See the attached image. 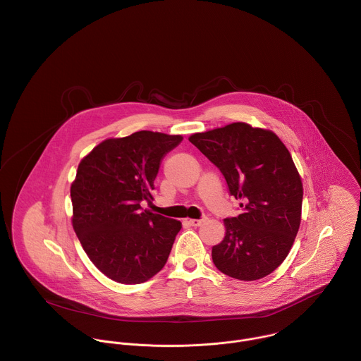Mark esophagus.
I'll list each match as a JSON object with an SVG mask.
<instances>
[{"label":"esophagus","mask_w":361,"mask_h":361,"mask_svg":"<svg viewBox=\"0 0 361 361\" xmlns=\"http://www.w3.org/2000/svg\"><path fill=\"white\" fill-rule=\"evenodd\" d=\"M205 219H207V218H201V219H190V221H188V224H190L191 226H200V225H202V224L205 222Z\"/></svg>","instance_id":"1"}]
</instances>
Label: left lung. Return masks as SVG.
Segmentation results:
<instances>
[{
  "label": "left lung",
  "instance_id": "obj_1",
  "mask_svg": "<svg viewBox=\"0 0 361 361\" xmlns=\"http://www.w3.org/2000/svg\"><path fill=\"white\" fill-rule=\"evenodd\" d=\"M190 142L215 164L242 214L224 219L225 238L212 247L224 274L255 281L288 256L301 224L302 183L284 143L271 130L236 122L194 133Z\"/></svg>",
  "mask_w": 361,
  "mask_h": 361
}]
</instances>
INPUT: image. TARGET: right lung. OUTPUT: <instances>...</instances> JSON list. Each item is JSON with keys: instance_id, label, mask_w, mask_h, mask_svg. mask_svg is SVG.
Segmentation results:
<instances>
[{"instance_id": "right-lung-1", "label": "right lung", "mask_w": 361, "mask_h": 361, "mask_svg": "<svg viewBox=\"0 0 361 361\" xmlns=\"http://www.w3.org/2000/svg\"><path fill=\"white\" fill-rule=\"evenodd\" d=\"M180 135L150 130L106 139L85 156L71 184L73 228L95 267L121 284H140L166 264L181 224L150 204L164 156Z\"/></svg>"}]
</instances>
